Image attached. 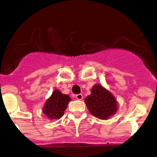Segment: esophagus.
Returning <instances> with one entry per match:
<instances>
[{"label":"esophagus","mask_w":157,"mask_h":157,"mask_svg":"<svg viewBox=\"0 0 157 157\" xmlns=\"http://www.w3.org/2000/svg\"><path fill=\"white\" fill-rule=\"evenodd\" d=\"M75 98L77 100H82L83 98V96L82 94H76L75 95Z\"/></svg>","instance_id":"1"}]
</instances>
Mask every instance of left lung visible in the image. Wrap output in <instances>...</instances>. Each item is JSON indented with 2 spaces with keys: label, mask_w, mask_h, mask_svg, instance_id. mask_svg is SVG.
I'll return each mask as SVG.
<instances>
[{
  "label": "left lung",
  "mask_w": 157,
  "mask_h": 157,
  "mask_svg": "<svg viewBox=\"0 0 157 157\" xmlns=\"http://www.w3.org/2000/svg\"><path fill=\"white\" fill-rule=\"evenodd\" d=\"M85 102L91 114L100 120H106L117 111L116 98L101 85L93 86L91 94L86 98Z\"/></svg>",
  "instance_id": "8db88e82"
}]
</instances>
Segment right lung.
Returning a JSON list of instances; mask_svg holds the SVG:
<instances>
[{
  "mask_svg": "<svg viewBox=\"0 0 157 157\" xmlns=\"http://www.w3.org/2000/svg\"><path fill=\"white\" fill-rule=\"evenodd\" d=\"M71 98L68 95L61 94L58 90H54L52 96L47 100L43 112L51 120H58L63 116Z\"/></svg>",
  "mask_w": 157,
  "mask_h": 157,
  "instance_id": "add662e5",
  "label": "right lung"
}]
</instances>
